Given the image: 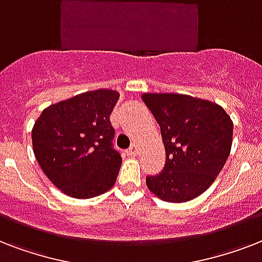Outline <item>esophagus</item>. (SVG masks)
<instances>
[{
  "mask_svg": "<svg viewBox=\"0 0 262 262\" xmlns=\"http://www.w3.org/2000/svg\"><path fill=\"white\" fill-rule=\"evenodd\" d=\"M126 154L129 156H137L139 155V147H137V144H133L129 149L126 151Z\"/></svg>",
  "mask_w": 262,
  "mask_h": 262,
  "instance_id": "34e87169",
  "label": "esophagus"
}]
</instances>
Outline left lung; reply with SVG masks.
<instances>
[{
  "mask_svg": "<svg viewBox=\"0 0 262 262\" xmlns=\"http://www.w3.org/2000/svg\"><path fill=\"white\" fill-rule=\"evenodd\" d=\"M158 121L166 148L163 171L147 177L148 189L168 203H186L215 182L232 145V123L224 108L182 94H143Z\"/></svg>",
  "mask_w": 262,
  "mask_h": 262,
  "instance_id": "obj_1",
  "label": "left lung"
}]
</instances>
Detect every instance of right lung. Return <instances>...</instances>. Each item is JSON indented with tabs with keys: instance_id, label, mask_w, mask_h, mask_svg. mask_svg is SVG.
<instances>
[{
	"instance_id": "add662e5",
	"label": "right lung",
	"mask_w": 262,
	"mask_h": 262,
	"mask_svg": "<svg viewBox=\"0 0 262 262\" xmlns=\"http://www.w3.org/2000/svg\"><path fill=\"white\" fill-rule=\"evenodd\" d=\"M118 99L117 91H88L46 107L35 121V158L67 195L92 199L114 186L122 159L111 147L110 114Z\"/></svg>"
}]
</instances>
